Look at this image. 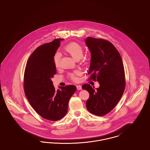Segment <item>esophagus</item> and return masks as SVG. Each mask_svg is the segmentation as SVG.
<instances>
[{
	"instance_id": "34e87169",
	"label": "esophagus",
	"mask_w": 150,
	"mask_h": 150,
	"mask_svg": "<svg viewBox=\"0 0 150 150\" xmlns=\"http://www.w3.org/2000/svg\"><path fill=\"white\" fill-rule=\"evenodd\" d=\"M76 88H77V89H78V90H81V89H82L81 86H80V85L76 86Z\"/></svg>"
}]
</instances>
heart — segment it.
<instances>
[{
	"mask_svg": "<svg viewBox=\"0 0 150 150\" xmlns=\"http://www.w3.org/2000/svg\"><path fill=\"white\" fill-rule=\"evenodd\" d=\"M64 50L68 53L74 59L78 60L81 59L84 54V50L83 47L79 43L72 42L66 45L64 48ZM61 53L57 52L53 56V62L56 67H58L60 64ZM78 71L75 72L70 74V77L73 80H76V75H78Z\"/></svg>",
	"mask_w": 150,
	"mask_h": 150,
	"instance_id": "b5f03b06",
	"label": "heart"
}]
</instances>
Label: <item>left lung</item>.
Returning <instances> with one entry per match:
<instances>
[{
  "label": "left lung",
  "mask_w": 150,
  "mask_h": 150,
  "mask_svg": "<svg viewBox=\"0 0 150 150\" xmlns=\"http://www.w3.org/2000/svg\"><path fill=\"white\" fill-rule=\"evenodd\" d=\"M85 42L91 53L90 79L97 80L100 84L96 89L89 84L82 86L89 93L86 107L91 114L103 116L116 106L125 90L122 61L114 45L108 41L88 37Z\"/></svg>",
  "instance_id": "obj_1"
}]
</instances>
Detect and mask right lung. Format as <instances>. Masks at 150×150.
I'll return each mask as SVG.
<instances>
[{
	"label": "right lung",
	"instance_id": "obj_1",
	"mask_svg": "<svg viewBox=\"0 0 150 150\" xmlns=\"http://www.w3.org/2000/svg\"><path fill=\"white\" fill-rule=\"evenodd\" d=\"M63 39L40 45L29 57L24 74V91L31 106L44 119L57 121L67 112L70 98L76 90L73 85L56 91L52 78L56 74L53 56Z\"/></svg>",
	"mask_w": 150,
	"mask_h": 150
}]
</instances>
